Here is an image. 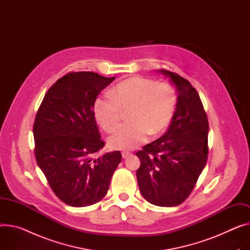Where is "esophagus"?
I'll use <instances>...</instances> for the list:
<instances>
[{"label":"esophagus","instance_id":"esophagus-1","mask_svg":"<svg viewBox=\"0 0 250 250\" xmlns=\"http://www.w3.org/2000/svg\"><path fill=\"white\" fill-rule=\"evenodd\" d=\"M129 155H131L130 152H128V151H123V152H122V157H123V158H127Z\"/></svg>","mask_w":250,"mask_h":250}]
</instances>
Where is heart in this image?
Instances as JSON below:
<instances>
[{
    "label": "heart",
    "instance_id": "obj_1",
    "mask_svg": "<svg viewBox=\"0 0 250 250\" xmlns=\"http://www.w3.org/2000/svg\"><path fill=\"white\" fill-rule=\"evenodd\" d=\"M176 102V92L171 85L132 77L118 83L109 95L96 98L93 112L101 127L112 132L119 124L122 110H127L128 121L112 134L108 144L112 149L129 150L142 144L148 134L156 136L166 129Z\"/></svg>",
    "mask_w": 250,
    "mask_h": 250
}]
</instances>
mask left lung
Wrapping results in <instances>:
<instances>
[{"label":"left lung","instance_id":"obj_1","mask_svg":"<svg viewBox=\"0 0 250 250\" xmlns=\"http://www.w3.org/2000/svg\"><path fill=\"white\" fill-rule=\"evenodd\" d=\"M178 91L176 110L164 135L136 155L139 190L151 204L177 206L190 195L208 157L207 115L194 87L174 72L161 70Z\"/></svg>","mask_w":250,"mask_h":250}]
</instances>
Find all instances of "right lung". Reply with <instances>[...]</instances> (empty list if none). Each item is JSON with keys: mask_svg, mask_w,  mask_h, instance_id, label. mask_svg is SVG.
I'll return each instance as SVG.
<instances>
[{"mask_svg": "<svg viewBox=\"0 0 250 250\" xmlns=\"http://www.w3.org/2000/svg\"><path fill=\"white\" fill-rule=\"evenodd\" d=\"M115 77L70 72L51 86L33 126L35 157L54 193L74 207L93 205L107 194L120 151L93 158L105 145L93 104Z\"/></svg>", "mask_w": 250, "mask_h": 250, "instance_id": "right-lung-1", "label": "right lung"}]
</instances>
